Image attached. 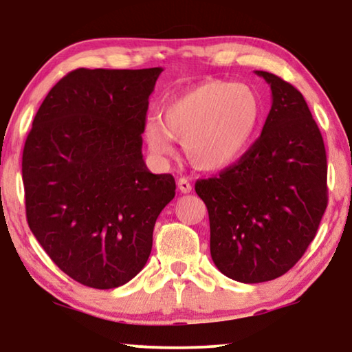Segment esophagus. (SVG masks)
<instances>
[{
  "label": "esophagus",
  "instance_id": "1",
  "mask_svg": "<svg viewBox=\"0 0 352 352\" xmlns=\"http://www.w3.org/2000/svg\"><path fill=\"white\" fill-rule=\"evenodd\" d=\"M177 187H179V190L182 192V194H189V192L192 190V184L187 177H181V179L177 181Z\"/></svg>",
  "mask_w": 352,
  "mask_h": 352
}]
</instances>
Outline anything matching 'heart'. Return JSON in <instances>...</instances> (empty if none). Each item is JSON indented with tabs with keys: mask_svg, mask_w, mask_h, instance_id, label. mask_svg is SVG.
Returning <instances> with one entry per match:
<instances>
[{
	"mask_svg": "<svg viewBox=\"0 0 352 352\" xmlns=\"http://www.w3.org/2000/svg\"><path fill=\"white\" fill-rule=\"evenodd\" d=\"M261 120V100L247 85L210 80L148 117L144 139L157 158L175 155V139L199 170L228 168L247 152Z\"/></svg>",
	"mask_w": 352,
	"mask_h": 352,
	"instance_id": "b5f03b06",
	"label": "heart"
}]
</instances>
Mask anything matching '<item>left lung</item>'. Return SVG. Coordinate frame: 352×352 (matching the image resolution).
Returning <instances> with one entry per match:
<instances>
[{
  "label": "left lung",
  "instance_id": "left-lung-1",
  "mask_svg": "<svg viewBox=\"0 0 352 352\" xmlns=\"http://www.w3.org/2000/svg\"><path fill=\"white\" fill-rule=\"evenodd\" d=\"M272 91L263 133L237 163L195 182L210 216V252L224 276L274 280L314 240L327 201V155L319 126L295 86L256 70Z\"/></svg>",
  "mask_w": 352,
  "mask_h": 352
}]
</instances>
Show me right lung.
<instances>
[{"label":"right lung","mask_w":352,"mask_h":352,"mask_svg":"<svg viewBox=\"0 0 352 352\" xmlns=\"http://www.w3.org/2000/svg\"><path fill=\"white\" fill-rule=\"evenodd\" d=\"M162 72L76 69L33 118L22 155L28 226L56 266L86 287L136 277L158 214L175 199V177L153 175L142 158Z\"/></svg>","instance_id":"right-lung-1"}]
</instances>
